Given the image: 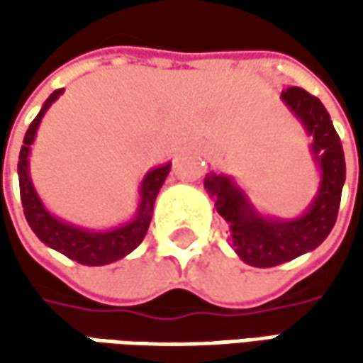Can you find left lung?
<instances>
[{
  "instance_id": "left-lung-1",
  "label": "left lung",
  "mask_w": 363,
  "mask_h": 363,
  "mask_svg": "<svg viewBox=\"0 0 363 363\" xmlns=\"http://www.w3.org/2000/svg\"><path fill=\"white\" fill-rule=\"evenodd\" d=\"M281 99L303 123L307 135L313 137L311 153L319 165L321 182L307 212L293 220L264 218L248 202L246 194L232 182V177L208 174L203 179V188L214 200L218 214L230 226L228 238L236 255L246 264L258 269L289 262L323 242L337 220L345 182L342 141L321 101L299 86L283 91Z\"/></svg>"
}]
</instances>
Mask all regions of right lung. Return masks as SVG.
Here are the masks:
<instances>
[{"instance_id":"add662e5","label":"right lung","mask_w":363,"mask_h":363,"mask_svg":"<svg viewBox=\"0 0 363 363\" xmlns=\"http://www.w3.org/2000/svg\"><path fill=\"white\" fill-rule=\"evenodd\" d=\"M62 92L64 89H58L50 94L44 106H42V111L32 121L30 129L26 131V137H23L20 161H18L21 206H23V214H26L30 228L34 230V234L42 242L48 244L50 248L62 252L64 257L72 258L80 264L103 267V264L127 257L129 252H133L139 244L143 242L151 216H153V203H155V198L160 194L165 177L172 169V163H165L161 167L147 172L143 182H141V191H139V196H141L139 210H137V214L131 222H127L123 226H117L113 230L96 232L80 228V226H72L68 222H62L56 216H52L44 208L40 196L35 194L32 177H30V167H28V155H30V145L34 143L35 131L40 127V121L44 117V113Z\"/></svg>"}]
</instances>
